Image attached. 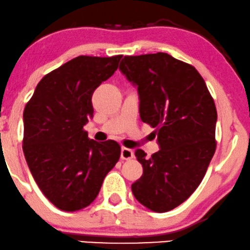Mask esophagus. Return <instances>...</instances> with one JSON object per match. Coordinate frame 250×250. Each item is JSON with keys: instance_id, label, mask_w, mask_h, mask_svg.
<instances>
[{"instance_id": "1", "label": "esophagus", "mask_w": 250, "mask_h": 250, "mask_svg": "<svg viewBox=\"0 0 250 250\" xmlns=\"http://www.w3.org/2000/svg\"><path fill=\"white\" fill-rule=\"evenodd\" d=\"M134 158V151L130 150L128 147H122L121 148V159L123 160H128Z\"/></svg>"}]
</instances>
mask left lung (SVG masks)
Segmentation results:
<instances>
[{
    "label": "left lung",
    "mask_w": 250,
    "mask_h": 250,
    "mask_svg": "<svg viewBox=\"0 0 250 250\" xmlns=\"http://www.w3.org/2000/svg\"><path fill=\"white\" fill-rule=\"evenodd\" d=\"M120 70L140 97L142 121L157 128L160 150L135 156L143 175L135 198L154 212L183 203L200 186L216 151L217 109L202 76L167 53L125 56Z\"/></svg>",
    "instance_id": "1"
}]
</instances>
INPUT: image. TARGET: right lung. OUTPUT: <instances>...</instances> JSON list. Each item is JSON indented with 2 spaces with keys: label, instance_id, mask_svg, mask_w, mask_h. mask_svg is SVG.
<instances>
[{
  "label": "right lung",
  "instance_id": "1",
  "mask_svg": "<svg viewBox=\"0 0 250 250\" xmlns=\"http://www.w3.org/2000/svg\"><path fill=\"white\" fill-rule=\"evenodd\" d=\"M121 58L70 60L38 83L25 106V159L40 190L60 210L72 212L92 203L119 162L116 142L90 140L83 127L93 116L94 90L114 74Z\"/></svg>",
  "mask_w": 250,
  "mask_h": 250
}]
</instances>
